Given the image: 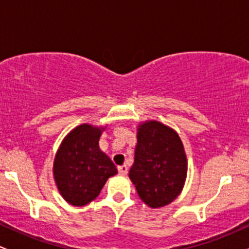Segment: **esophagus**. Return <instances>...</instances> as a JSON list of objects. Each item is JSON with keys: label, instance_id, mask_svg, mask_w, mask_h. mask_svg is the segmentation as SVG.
Returning <instances> with one entry per match:
<instances>
[{"label": "esophagus", "instance_id": "1", "mask_svg": "<svg viewBox=\"0 0 249 249\" xmlns=\"http://www.w3.org/2000/svg\"><path fill=\"white\" fill-rule=\"evenodd\" d=\"M118 172L122 176H126L127 174V166L126 165H122V166H118Z\"/></svg>", "mask_w": 249, "mask_h": 249}]
</instances>
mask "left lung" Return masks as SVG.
Instances as JSON below:
<instances>
[{"instance_id": "obj_1", "label": "left lung", "mask_w": 249, "mask_h": 249, "mask_svg": "<svg viewBox=\"0 0 249 249\" xmlns=\"http://www.w3.org/2000/svg\"><path fill=\"white\" fill-rule=\"evenodd\" d=\"M186 174V154L178 133L159 122L142 124L128 173L139 198L152 208L166 206L181 192Z\"/></svg>"}]
</instances>
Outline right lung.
I'll return each mask as SVG.
<instances>
[{
	"instance_id": "right-lung-1",
	"label": "right lung",
	"mask_w": 249,
	"mask_h": 249,
	"mask_svg": "<svg viewBox=\"0 0 249 249\" xmlns=\"http://www.w3.org/2000/svg\"><path fill=\"white\" fill-rule=\"evenodd\" d=\"M103 128L83 124L62 142L53 161V178L59 193L73 206L95 200L110 177L117 174L111 159L99 150Z\"/></svg>"
}]
</instances>
